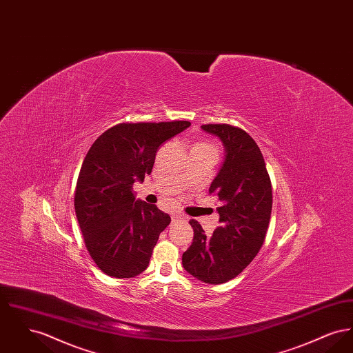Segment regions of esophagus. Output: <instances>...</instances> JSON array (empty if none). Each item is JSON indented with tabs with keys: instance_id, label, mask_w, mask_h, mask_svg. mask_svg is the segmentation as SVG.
<instances>
[{
	"instance_id": "esophagus-1",
	"label": "esophagus",
	"mask_w": 353,
	"mask_h": 353,
	"mask_svg": "<svg viewBox=\"0 0 353 353\" xmlns=\"http://www.w3.org/2000/svg\"><path fill=\"white\" fill-rule=\"evenodd\" d=\"M181 219H184V217H183V216H180V214H173V216H172V221H173V222H176V221H181Z\"/></svg>"
}]
</instances>
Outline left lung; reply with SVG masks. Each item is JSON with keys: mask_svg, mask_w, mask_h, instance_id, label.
Here are the masks:
<instances>
[{"mask_svg": "<svg viewBox=\"0 0 353 353\" xmlns=\"http://www.w3.org/2000/svg\"><path fill=\"white\" fill-rule=\"evenodd\" d=\"M219 137L225 159L209 193L219 197V226L212 235L192 219L193 242L183 254L184 269L209 285L225 283L250 265L269 228L272 190L262 152L252 136L229 124H206Z\"/></svg>", "mask_w": 353, "mask_h": 353, "instance_id": "obj_1", "label": "left lung"}]
</instances>
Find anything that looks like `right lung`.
<instances>
[{"label":"right lung","instance_id":"add662e5","mask_svg":"<svg viewBox=\"0 0 353 353\" xmlns=\"http://www.w3.org/2000/svg\"><path fill=\"white\" fill-rule=\"evenodd\" d=\"M189 121L123 123L95 140L84 157L75 189V213L85 248L114 278H134L148 268L170 217L136 199L132 185L151 174L157 150Z\"/></svg>","mask_w":353,"mask_h":353}]
</instances>
